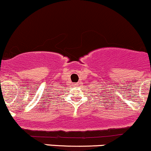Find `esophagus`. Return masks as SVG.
Wrapping results in <instances>:
<instances>
[{"mask_svg": "<svg viewBox=\"0 0 151 151\" xmlns=\"http://www.w3.org/2000/svg\"><path fill=\"white\" fill-rule=\"evenodd\" d=\"M78 84H79V83H74V86H78Z\"/></svg>", "mask_w": 151, "mask_h": 151, "instance_id": "1", "label": "esophagus"}]
</instances>
